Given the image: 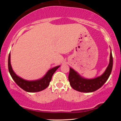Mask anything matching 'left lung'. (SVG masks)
<instances>
[{
    "instance_id": "8db88e82",
    "label": "left lung",
    "mask_w": 121,
    "mask_h": 121,
    "mask_svg": "<svg viewBox=\"0 0 121 121\" xmlns=\"http://www.w3.org/2000/svg\"><path fill=\"white\" fill-rule=\"evenodd\" d=\"M113 68V56L112 51L110 56L109 64L104 74L95 78L85 79L81 77L73 69L69 70L68 80L70 85L73 89L80 92H93L99 89L109 78Z\"/></svg>"
}]
</instances>
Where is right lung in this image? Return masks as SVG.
<instances>
[{
  "label": "right lung",
  "mask_w": 121,
  "mask_h": 121,
  "mask_svg": "<svg viewBox=\"0 0 121 121\" xmlns=\"http://www.w3.org/2000/svg\"><path fill=\"white\" fill-rule=\"evenodd\" d=\"M8 66L9 73L16 84L22 89L28 92H37L47 88L49 86L50 81L52 80L53 74L60 67L59 65L50 69L44 76V77L40 80L36 81H27L19 77L13 71L10 62V54L8 56Z\"/></svg>",
  "instance_id": "1"
}]
</instances>
